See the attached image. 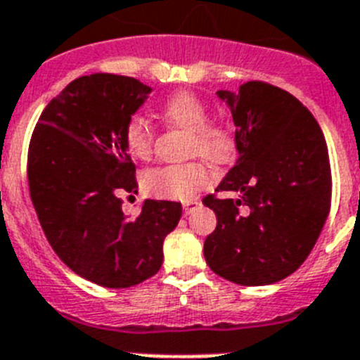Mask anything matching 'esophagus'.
Masks as SVG:
<instances>
[{
  "label": "esophagus",
  "instance_id": "esophagus-1",
  "mask_svg": "<svg viewBox=\"0 0 360 360\" xmlns=\"http://www.w3.org/2000/svg\"><path fill=\"white\" fill-rule=\"evenodd\" d=\"M200 205H202V202H200V200H196V198L187 200V202H184V212H186V214H191V212L196 211Z\"/></svg>",
  "mask_w": 360,
  "mask_h": 360
}]
</instances>
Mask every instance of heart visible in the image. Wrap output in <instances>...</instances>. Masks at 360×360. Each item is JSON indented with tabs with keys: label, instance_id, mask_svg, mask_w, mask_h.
I'll use <instances>...</instances> for the list:
<instances>
[{
	"label": "heart",
	"instance_id": "heart-1",
	"mask_svg": "<svg viewBox=\"0 0 360 360\" xmlns=\"http://www.w3.org/2000/svg\"><path fill=\"white\" fill-rule=\"evenodd\" d=\"M162 119L167 126L189 133V153L211 162H224L232 153V136L227 128L209 122V108L189 91L171 95L162 106ZM151 124L142 115L128 117L124 124V144L135 158H148L153 151ZM211 182V171L202 162L160 165L144 174V189L149 195L169 200H189L196 191Z\"/></svg>",
	"mask_w": 360,
	"mask_h": 360
}]
</instances>
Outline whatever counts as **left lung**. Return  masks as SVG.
<instances>
[{"instance_id": "8db88e82", "label": "left lung", "mask_w": 360, "mask_h": 360, "mask_svg": "<svg viewBox=\"0 0 360 360\" xmlns=\"http://www.w3.org/2000/svg\"><path fill=\"white\" fill-rule=\"evenodd\" d=\"M218 97L231 108L238 160L203 205L216 229L203 243L214 274L245 287L281 281L311 252L332 202V173L319 124L294 95L249 81Z\"/></svg>"}]
</instances>
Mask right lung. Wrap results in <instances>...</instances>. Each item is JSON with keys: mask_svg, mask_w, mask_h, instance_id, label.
<instances>
[{"mask_svg": "<svg viewBox=\"0 0 360 360\" xmlns=\"http://www.w3.org/2000/svg\"><path fill=\"white\" fill-rule=\"evenodd\" d=\"M151 88L133 77L94 73L70 82L44 108L28 148V187L44 236L61 262L106 288H128L160 270L165 236L182 205L146 200L141 214L122 212L136 193L124 124Z\"/></svg>", "mask_w": 360, "mask_h": 360, "instance_id": "1", "label": "right lung"}]
</instances>
